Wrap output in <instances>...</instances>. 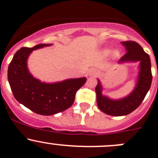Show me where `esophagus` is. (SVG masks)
<instances>
[{
    "label": "esophagus",
    "instance_id": "obj_1",
    "mask_svg": "<svg viewBox=\"0 0 158 158\" xmlns=\"http://www.w3.org/2000/svg\"><path fill=\"white\" fill-rule=\"evenodd\" d=\"M94 74H95V70L94 69H90L88 70V75L89 76H93Z\"/></svg>",
    "mask_w": 158,
    "mask_h": 158
}]
</instances>
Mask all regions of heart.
I'll return each mask as SVG.
<instances>
[{
  "label": "heart",
  "mask_w": 158,
  "mask_h": 158,
  "mask_svg": "<svg viewBox=\"0 0 158 158\" xmlns=\"http://www.w3.org/2000/svg\"><path fill=\"white\" fill-rule=\"evenodd\" d=\"M104 54L105 55H107V54H109V50H105L104 51ZM112 56H113L114 58H116L118 56V52H117V51H114L113 52H112Z\"/></svg>",
  "instance_id": "1"
}]
</instances>
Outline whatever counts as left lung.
Masks as SVG:
<instances>
[{"label":"left lung","mask_w":158,"mask_h":158,"mask_svg":"<svg viewBox=\"0 0 158 158\" xmlns=\"http://www.w3.org/2000/svg\"><path fill=\"white\" fill-rule=\"evenodd\" d=\"M127 52L118 60V64L139 63L136 85L133 91L122 98L113 99L103 94V87L98 78L95 87L97 105L104 113L112 116H123L131 113L142 103L152 82L150 56L138 43L133 41L121 42Z\"/></svg>","instance_id":"left-lung-1"}]
</instances>
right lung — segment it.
Segmentation results:
<instances>
[{
	"mask_svg": "<svg viewBox=\"0 0 158 158\" xmlns=\"http://www.w3.org/2000/svg\"><path fill=\"white\" fill-rule=\"evenodd\" d=\"M52 44L23 47L15 52L7 70V79L13 95L19 103L42 115L63 112L73 105L77 90L87 78H69L62 81L46 83L34 77L28 68V56L32 51Z\"/></svg>",
	"mask_w": 158,
	"mask_h": 158,
	"instance_id": "obj_1",
	"label": "right lung"
}]
</instances>
